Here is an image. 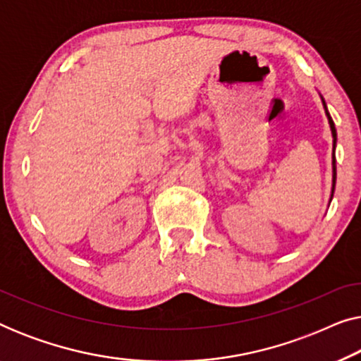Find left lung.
<instances>
[{
	"label": "left lung",
	"mask_w": 361,
	"mask_h": 361,
	"mask_svg": "<svg viewBox=\"0 0 361 361\" xmlns=\"http://www.w3.org/2000/svg\"><path fill=\"white\" fill-rule=\"evenodd\" d=\"M322 103H324V108H325V115H327V118H329V125H330V131H332V137H334V151H335V145H337V131H335V125H334V120L332 118H330V115H329V111H327V105H325V102H324V98H322ZM332 167H334V176H332V195H334V190H335V180H337V169H335V156L332 157Z\"/></svg>",
	"instance_id": "8db88e82"
}]
</instances>
